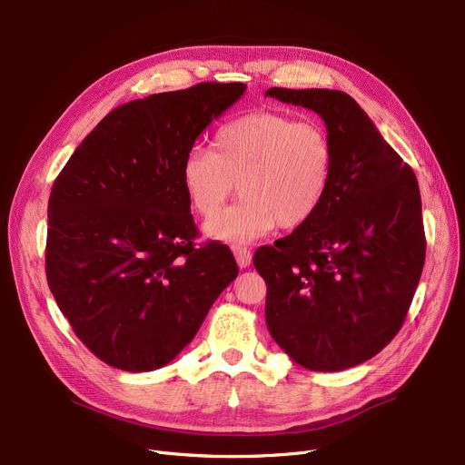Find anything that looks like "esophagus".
I'll use <instances>...</instances> for the list:
<instances>
[{
  "label": "esophagus",
  "instance_id": "obj_1",
  "mask_svg": "<svg viewBox=\"0 0 465 465\" xmlns=\"http://www.w3.org/2000/svg\"><path fill=\"white\" fill-rule=\"evenodd\" d=\"M233 254H235V260H237L239 267H249L251 265L252 254H251L249 249H245V247H233Z\"/></svg>",
  "mask_w": 465,
  "mask_h": 465
}]
</instances>
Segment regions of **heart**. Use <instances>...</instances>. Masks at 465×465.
Returning a JSON list of instances; mask_svg holds the SVG:
<instances>
[{
    "label": "heart",
    "mask_w": 465,
    "mask_h": 465,
    "mask_svg": "<svg viewBox=\"0 0 465 465\" xmlns=\"http://www.w3.org/2000/svg\"><path fill=\"white\" fill-rule=\"evenodd\" d=\"M335 151L319 122L279 113H252L218 128L213 153L192 149L181 163L190 207L203 218L222 208L234 183L243 198L205 224L228 242H251L275 226H303L324 203Z\"/></svg>",
    "instance_id": "b5f03b06"
}]
</instances>
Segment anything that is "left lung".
Instances as JSON below:
<instances>
[{
	"instance_id": "8db88e82",
	"label": "left lung",
	"mask_w": 465,
	"mask_h": 465,
	"mask_svg": "<svg viewBox=\"0 0 465 465\" xmlns=\"http://www.w3.org/2000/svg\"><path fill=\"white\" fill-rule=\"evenodd\" d=\"M321 114L333 143L328 195L303 226L260 247L265 324L311 371H343L396 337L419 286L426 235L417 177L345 92L270 88Z\"/></svg>"
}]
</instances>
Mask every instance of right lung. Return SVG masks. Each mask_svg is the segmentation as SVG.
Wrapping results in <instances>:
<instances>
[{
    "label": "right lung",
    "instance_id": "obj_1",
    "mask_svg": "<svg viewBox=\"0 0 465 465\" xmlns=\"http://www.w3.org/2000/svg\"><path fill=\"white\" fill-rule=\"evenodd\" d=\"M245 88L200 83L120 105L53 184L48 288L86 349L116 370L163 368L239 273L223 242L195 249L181 163Z\"/></svg>",
    "mask_w": 465,
    "mask_h": 465
}]
</instances>
